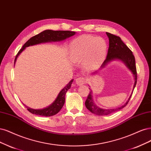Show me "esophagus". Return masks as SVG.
<instances>
[{"mask_svg": "<svg viewBox=\"0 0 151 151\" xmlns=\"http://www.w3.org/2000/svg\"><path fill=\"white\" fill-rule=\"evenodd\" d=\"M76 82L77 85L81 86L85 84V83L87 82V79L84 77H78L76 80Z\"/></svg>", "mask_w": 151, "mask_h": 151, "instance_id": "obj_1", "label": "esophagus"}]
</instances>
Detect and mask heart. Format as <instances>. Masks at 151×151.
<instances>
[{"label":"heart","mask_w":151,"mask_h":151,"mask_svg":"<svg viewBox=\"0 0 151 151\" xmlns=\"http://www.w3.org/2000/svg\"><path fill=\"white\" fill-rule=\"evenodd\" d=\"M107 43L102 37L82 35L72 41L70 54L74 60L87 59V64L93 67L102 60L107 51Z\"/></svg>","instance_id":"b5f03b06"}]
</instances>
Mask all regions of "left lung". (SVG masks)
<instances>
[{"label": "left lung", "mask_w": 151, "mask_h": 151, "mask_svg": "<svg viewBox=\"0 0 151 151\" xmlns=\"http://www.w3.org/2000/svg\"><path fill=\"white\" fill-rule=\"evenodd\" d=\"M107 35L108 36L109 39V46L108 49V52L107 55V58L105 59L104 62H103L102 66H104L107 62L114 59H120L122 60L126 65L128 67V68L131 70L132 72V74L134 76L135 83L134 85V89L136 87L137 84V70L136 66V60H135V58L132 54V52L129 49L128 47L124 44L121 39L119 36L112 34L111 33L106 32ZM132 96V95H131ZM131 96H130L128 101L123 105L122 106L114 109H104L100 107H97L94 104V103L92 100V91H90L89 95L87 96V99L85 102V105L88 110L90 111L92 113L96 114L98 116H104L107 115L111 113L121 110V109L126 107L128 104L130 99L131 97Z\"/></svg>", "instance_id": "8db88e82"}]
</instances>
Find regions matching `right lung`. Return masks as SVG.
Returning a JSON list of instances; mask_svg holds the SVG:
<instances>
[{
	"label": "right lung",
	"mask_w": 151,
	"mask_h": 151,
	"mask_svg": "<svg viewBox=\"0 0 151 151\" xmlns=\"http://www.w3.org/2000/svg\"><path fill=\"white\" fill-rule=\"evenodd\" d=\"M75 34V32L70 30H44L43 32H40V34L33 36V37H31L24 44L22 48L20 49L19 52L17 53L16 56H15L14 63L15 61H16V59L19 55L25 49V48L27 47L42 42H50V41L62 40L69 37H71V36L74 35ZM72 81H73V80H71L69 84H67V86L63 89H62V91L59 93L58 97L56 98L55 101L48 107L43 109H33L26 107L25 106V107L27 109V110L33 114H35V115H39L45 117H49L55 115L56 114H58L60 111V109L64 104L65 93L70 88Z\"/></svg>",
	"instance_id": "add662e5"
}]
</instances>
